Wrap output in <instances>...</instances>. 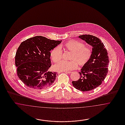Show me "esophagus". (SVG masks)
Segmentation results:
<instances>
[{
  "label": "esophagus",
  "mask_w": 125,
  "mask_h": 125,
  "mask_svg": "<svg viewBox=\"0 0 125 125\" xmlns=\"http://www.w3.org/2000/svg\"><path fill=\"white\" fill-rule=\"evenodd\" d=\"M64 72L66 73H72V72L71 71H65Z\"/></svg>",
  "instance_id": "esophagus-1"
}]
</instances>
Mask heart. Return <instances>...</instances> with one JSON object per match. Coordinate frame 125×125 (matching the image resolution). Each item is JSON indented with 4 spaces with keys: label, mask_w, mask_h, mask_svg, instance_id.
I'll return each mask as SVG.
<instances>
[{
    "label": "heart",
    "mask_w": 125,
    "mask_h": 125,
    "mask_svg": "<svg viewBox=\"0 0 125 125\" xmlns=\"http://www.w3.org/2000/svg\"><path fill=\"white\" fill-rule=\"evenodd\" d=\"M66 51L72 52L70 61H62L54 66L57 71L65 72L77 68L78 64L80 66L85 65L90 59L92 50L89 47L85 46L83 43L74 40H71L64 45ZM52 60L54 63H58L62 59L63 51L60 46L54 48L51 52Z\"/></svg>",
    "instance_id": "1"
}]
</instances>
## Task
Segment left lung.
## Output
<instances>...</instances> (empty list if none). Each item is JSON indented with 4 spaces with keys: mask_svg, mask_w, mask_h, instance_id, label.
<instances>
[{
    "mask_svg": "<svg viewBox=\"0 0 125 125\" xmlns=\"http://www.w3.org/2000/svg\"><path fill=\"white\" fill-rule=\"evenodd\" d=\"M79 37L92 46V56L79 73V80L73 81L72 84L76 89L88 91L98 87L104 81L108 73L109 57L104 43L98 38L90 35H83Z\"/></svg>",
    "mask_w": 125,
    "mask_h": 125,
    "instance_id": "obj_1",
    "label": "left lung"
}]
</instances>
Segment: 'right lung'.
<instances>
[{"instance_id": "right-lung-1", "label": "right lung", "mask_w": 125, "mask_h": 125, "mask_svg": "<svg viewBox=\"0 0 125 125\" xmlns=\"http://www.w3.org/2000/svg\"><path fill=\"white\" fill-rule=\"evenodd\" d=\"M62 42L36 36L22 42L17 50L15 63L19 79L31 89L51 86L57 73L49 71L52 65L50 51Z\"/></svg>"}]
</instances>
